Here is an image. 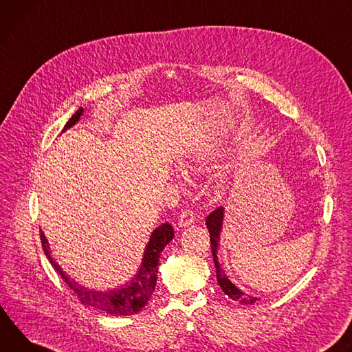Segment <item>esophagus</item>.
<instances>
[{
  "mask_svg": "<svg viewBox=\"0 0 352 352\" xmlns=\"http://www.w3.org/2000/svg\"><path fill=\"white\" fill-rule=\"evenodd\" d=\"M194 222V214L191 210H184L179 217V225L180 226H188Z\"/></svg>",
  "mask_w": 352,
  "mask_h": 352,
  "instance_id": "esophagus-1",
  "label": "esophagus"
}]
</instances>
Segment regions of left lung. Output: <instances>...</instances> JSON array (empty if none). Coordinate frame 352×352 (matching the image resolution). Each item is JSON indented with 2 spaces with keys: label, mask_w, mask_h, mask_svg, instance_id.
Listing matches in <instances>:
<instances>
[{
  "label": "left lung",
  "mask_w": 352,
  "mask_h": 352,
  "mask_svg": "<svg viewBox=\"0 0 352 352\" xmlns=\"http://www.w3.org/2000/svg\"><path fill=\"white\" fill-rule=\"evenodd\" d=\"M222 219H223V208L222 207H217L208 217H207V228L210 232V242H211V250H212V257H214V263H215V270H217V281L221 287V289L223 291L225 295H228L230 299L238 300L242 305H253L258 300V298L248 295L245 292H242L241 289H238L235 285H233L228 277L225 276L223 270L221 268L219 263H218V257H217V248L219 243V232L222 228Z\"/></svg>",
  "instance_id": "obj_1"
}]
</instances>
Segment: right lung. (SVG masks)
Listing matches in <instances>:
<instances>
[{"instance_id": "1", "label": "right lung", "mask_w": 352, "mask_h": 352, "mask_svg": "<svg viewBox=\"0 0 352 352\" xmlns=\"http://www.w3.org/2000/svg\"><path fill=\"white\" fill-rule=\"evenodd\" d=\"M82 111H84L82 107L78 109L64 126V130L69 129L80 120ZM173 236H175V232L169 222L162 223L161 226L156 228L152 232L149 243L145 248L142 265L140 267L137 276L120 289H114L110 292H98V291L84 288L82 285L75 283L65 274V272L61 270V267L52 258L47 239L45 236V233L41 232L42 246L49 261L52 263L54 270L58 272L61 280L74 292V295L80 299L82 305L98 309L103 311V314H107L111 316L135 315L148 303V300L152 296V292L155 291L161 253L164 252L165 246L173 239Z\"/></svg>"}]
</instances>
